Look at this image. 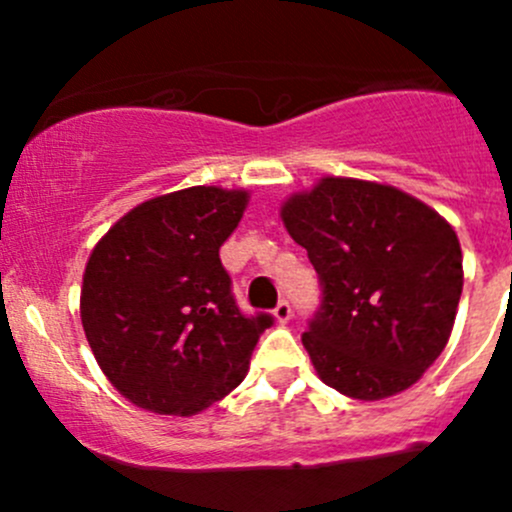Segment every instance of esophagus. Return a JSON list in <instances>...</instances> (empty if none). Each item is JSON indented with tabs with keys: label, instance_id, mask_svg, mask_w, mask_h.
I'll use <instances>...</instances> for the list:
<instances>
[{
	"label": "esophagus",
	"instance_id": "obj_1",
	"mask_svg": "<svg viewBox=\"0 0 512 512\" xmlns=\"http://www.w3.org/2000/svg\"><path fill=\"white\" fill-rule=\"evenodd\" d=\"M275 317H277V322H280V324H285V322H289V319H292V304H289L287 299H280V302H277Z\"/></svg>",
	"mask_w": 512,
	"mask_h": 512
}]
</instances>
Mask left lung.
I'll list each match as a JSON object with an SVG mask.
<instances>
[{
  "label": "left lung",
  "mask_w": 512,
  "mask_h": 512,
  "mask_svg": "<svg viewBox=\"0 0 512 512\" xmlns=\"http://www.w3.org/2000/svg\"><path fill=\"white\" fill-rule=\"evenodd\" d=\"M322 299L302 334L324 384L359 401L409 389L451 337L463 289L453 227L421 200L354 178H322L282 205Z\"/></svg>",
  "instance_id": "1"
}]
</instances>
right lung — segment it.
I'll return each mask as SVG.
<instances>
[{
    "label": "right lung",
    "instance_id": "add662e5",
    "mask_svg": "<svg viewBox=\"0 0 512 512\" xmlns=\"http://www.w3.org/2000/svg\"><path fill=\"white\" fill-rule=\"evenodd\" d=\"M245 190L195 185L141 203L94 247L81 322L98 366L136 406L193 416L245 379L275 317H247L220 262Z\"/></svg>",
    "mask_w": 512,
    "mask_h": 512
}]
</instances>
